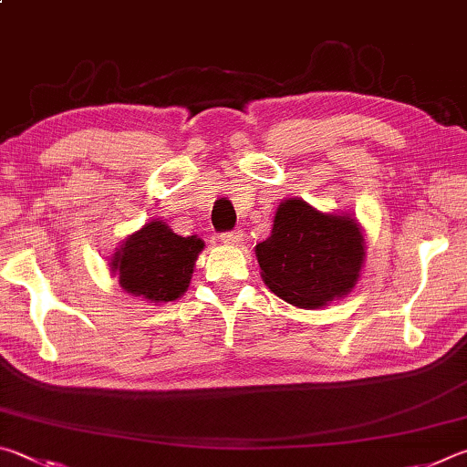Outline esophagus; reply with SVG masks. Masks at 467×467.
I'll return each mask as SVG.
<instances>
[{"mask_svg": "<svg viewBox=\"0 0 467 467\" xmlns=\"http://www.w3.org/2000/svg\"><path fill=\"white\" fill-rule=\"evenodd\" d=\"M221 244H225V246H240L244 244V234L242 232H225L219 235Z\"/></svg>", "mask_w": 467, "mask_h": 467, "instance_id": "obj_1", "label": "esophagus"}]
</instances>
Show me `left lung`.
I'll return each mask as SVG.
<instances>
[{"label": "left lung", "instance_id": "8db88e82", "mask_svg": "<svg viewBox=\"0 0 467 467\" xmlns=\"http://www.w3.org/2000/svg\"><path fill=\"white\" fill-rule=\"evenodd\" d=\"M256 258L275 296L316 309L353 291L365 260V240L350 215L322 213L301 199H287L276 209L271 235L256 246Z\"/></svg>", "mask_w": 467, "mask_h": 467}]
</instances>
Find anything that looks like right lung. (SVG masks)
I'll use <instances>...</instances> for the list:
<instances>
[{"mask_svg":"<svg viewBox=\"0 0 467 467\" xmlns=\"http://www.w3.org/2000/svg\"><path fill=\"white\" fill-rule=\"evenodd\" d=\"M202 246L196 235L182 238L163 221L153 219L122 242L110 271L129 296L168 304L186 293Z\"/></svg>","mask_w":467,"mask_h":467,"instance_id":"1","label":"right lung"}]
</instances>
